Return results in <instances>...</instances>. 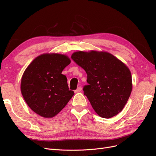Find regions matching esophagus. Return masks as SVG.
<instances>
[{
    "mask_svg": "<svg viewBox=\"0 0 156 156\" xmlns=\"http://www.w3.org/2000/svg\"><path fill=\"white\" fill-rule=\"evenodd\" d=\"M82 90V87H77V88L75 90V92H80Z\"/></svg>",
    "mask_w": 156,
    "mask_h": 156,
    "instance_id": "esophagus-1",
    "label": "esophagus"
}]
</instances>
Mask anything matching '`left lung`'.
<instances>
[{"instance_id": "8db88e82", "label": "left lung", "mask_w": 156, "mask_h": 156, "mask_svg": "<svg viewBox=\"0 0 156 156\" xmlns=\"http://www.w3.org/2000/svg\"><path fill=\"white\" fill-rule=\"evenodd\" d=\"M72 58L87 74L84 94L97 114L110 119L121 112L132 90L131 74L127 66L105 51H77Z\"/></svg>"}]
</instances>
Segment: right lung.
Segmentation results:
<instances>
[{"instance_id": "1", "label": "right lung", "mask_w": 156, "mask_h": 156, "mask_svg": "<svg viewBox=\"0 0 156 156\" xmlns=\"http://www.w3.org/2000/svg\"><path fill=\"white\" fill-rule=\"evenodd\" d=\"M71 60L58 53L42 54L32 60L23 73L21 91L27 104L37 115L53 118L74 95L69 90L62 70Z\"/></svg>"}]
</instances>
